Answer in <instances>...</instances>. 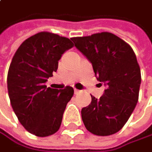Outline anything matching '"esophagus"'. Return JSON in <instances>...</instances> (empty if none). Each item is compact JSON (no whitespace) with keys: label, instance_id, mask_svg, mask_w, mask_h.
I'll use <instances>...</instances> for the list:
<instances>
[{"label":"esophagus","instance_id":"esophagus-1","mask_svg":"<svg viewBox=\"0 0 152 152\" xmlns=\"http://www.w3.org/2000/svg\"><path fill=\"white\" fill-rule=\"evenodd\" d=\"M74 93H75V94H79L80 93V90H77V89H74Z\"/></svg>","mask_w":152,"mask_h":152}]
</instances>
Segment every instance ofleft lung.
Masks as SVG:
<instances>
[{
	"instance_id": "left-lung-1",
	"label": "left lung",
	"mask_w": 152,
	"mask_h": 152,
	"mask_svg": "<svg viewBox=\"0 0 152 152\" xmlns=\"http://www.w3.org/2000/svg\"><path fill=\"white\" fill-rule=\"evenodd\" d=\"M71 40L92 63L97 80L107 87L100 99L91 95L92 102L82 109L85 126L95 135L116 134L138 102L142 78L136 56L128 43L108 32Z\"/></svg>"
}]
</instances>
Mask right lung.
<instances>
[{
    "mask_svg": "<svg viewBox=\"0 0 152 152\" xmlns=\"http://www.w3.org/2000/svg\"><path fill=\"white\" fill-rule=\"evenodd\" d=\"M73 46L66 37L41 32L24 41L12 58L7 77L10 104L32 134L45 137L60 127L74 89H51L45 83L57 71L62 54Z\"/></svg>",
    "mask_w": 152,
    "mask_h": 152,
    "instance_id": "obj_1",
    "label": "right lung"
}]
</instances>
